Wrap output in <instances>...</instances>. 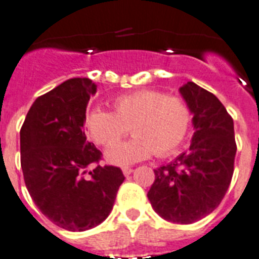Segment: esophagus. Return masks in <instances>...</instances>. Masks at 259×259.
<instances>
[{
  "instance_id": "esophagus-1",
  "label": "esophagus",
  "mask_w": 259,
  "mask_h": 259,
  "mask_svg": "<svg viewBox=\"0 0 259 259\" xmlns=\"http://www.w3.org/2000/svg\"><path fill=\"white\" fill-rule=\"evenodd\" d=\"M121 170H123V174H124L125 177H128L130 174L132 173V171H134V169H132V167H128V166H124Z\"/></svg>"
}]
</instances>
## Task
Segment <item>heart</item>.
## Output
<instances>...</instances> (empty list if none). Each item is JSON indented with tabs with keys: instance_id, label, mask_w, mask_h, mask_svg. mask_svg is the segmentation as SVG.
<instances>
[{
	"instance_id": "b5f03b06",
	"label": "heart",
	"mask_w": 259,
	"mask_h": 259,
	"mask_svg": "<svg viewBox=\"0 0 259 259\" xmlns=\"http://www.w3.org/2000/svg\"><path fill=\"white\" fill-rule=\"evenodd\" d=\"M114 111L92 108L85 118L90 138L99 145H112L132 129L135 136L112 146L106 160L124 166L157 156H166L181 147L193 123V111L180 96H166L158 90L143 89L118 96Z\"/></svg>"
}]
</instances>
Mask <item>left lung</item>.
I'll list each match as a JSON object with an SVG mask.
<instances>
[{
  "label": "left lung",
  "mask_w": 259,
  "mask_h": 259,
  "mask_svg": "<svg viewBox=\"0 0 259 259\" xmlns=\"http://www.w3.org/2000/svg\"><path fill=\"white\" fill-rule=\"evenodd\" d=\"M180 93L191 107L195 132L189 151L154 170L148 199L167 222L191 224L209 215L224 198L237 147L233 119L212 93L191 81Z\"/></svg>",
  "instance_id": "left-lung-1"
}]
</instances>
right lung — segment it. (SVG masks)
Listing matches in <instances>:
<instances>
[{"mask_svg": "<svg viewBox=\"0 0 259 259\" xmlns=\"http://www.w3.org/2000/svg\"><path fill=\"white\" fill-rule=\"evenodd\" d=\"M97 85L70 78L36 98L21 128V166L37 208L60 228L92 229L114 205L124 176L116 166L89 167L101 151L86 140V107Z\"/></svg>", "mask_w": 259, "mask_h": 259, "instance_id": "right-lung-1", "label": "right lung"}]
</instances>
